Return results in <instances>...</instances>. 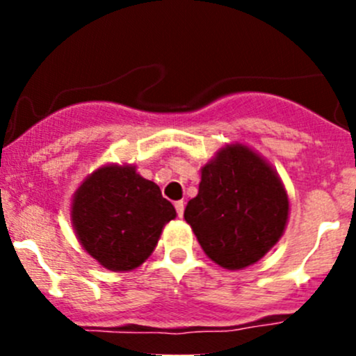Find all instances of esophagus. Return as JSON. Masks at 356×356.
I'll return each mask as SVG.
<instances>
[{
    "instance_id": "obj_1",
    "label": "esophagus",
    "mask_w": 356,
    "mask_h": 356,
    "mask_svg": "<svg viewBox=\"0 0 356 356\" xmlns=\"http://www.w3.org/2000/svg\"><path fill=\"white\" fill-rule=\"evenodd\" d=\"M175 210H177V215L179 217H182L184 215V201H175Z\"/></svg>"
}]
</instances>
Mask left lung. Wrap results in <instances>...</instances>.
<instances>
[{"label":"left lung","instance_id":"obj_1","mask_svg":"<svg viewBox=\"0 0 356 356\" xmlns=\"http://www.w3.org/2000/svg\"><path fill=\"white\" fill-rule=\"evenodd\" d=\"M289 200L277 172L243 145H227L201 168L184 218L208 258L229 270L253 265L281 239Z\"/></svg>","mask_w":356,"mask_h":356}]
</instances>
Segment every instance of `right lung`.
Wrapping results in <instances>:
<instances>
[{
	"instance_id": "add662e5",
	"label": "right lung",
	"mask_w": 356,
	"mask_h": 356,
	"mask_svg": "<svg viewBox=\"0 0 356 356\" xmlns=\"http://www.w3.org/2000/svg\"><path fill=\"white\" fill-rule=\"evenodd\" d=\"M175 208L155 182L132 165H105L75 191L72 224L82 248L113 272L139 267L175 218Z\"/></svg>"
}]
</instances>
